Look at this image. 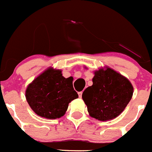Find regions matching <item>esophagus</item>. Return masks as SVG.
I'll list each match as a JSON object with an SVG mask.
<instances>
[{
	"instance_id": "obj_1",
	"label": "esophagus",
	"mask_w": 152,
	"mask_h": 152,
	"mask_svg": "<svg viewBox=\"0 0 152 152\" xmlns=\"http://www.w3.org/2000/svg\"><path fill=\"white\" fill-rule=\"evenodd\" d=\"M82 94H83V91H80V92H78V95H79V97H82Z\"/></svg>"
}]
</instances>
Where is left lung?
Instances as JSON below:
<instances>
[{
  "label": "left lung",
  "mask_w": 152,
  "mask_h": 152,
  "mask_svg": "<svg viewBox=\"0 0 152 152\" xmlns=\"http://www.w3.org/2000/svg\"><path fill=\"white\" fill-rule=\"evenodd\" d=\"M93 85L83 92L82 98L90 116L101 121L118 117L133 94L129 80L110 68L94 72Z\"/></svg>",
  "instance_id": "left-lung-1"
}]
</instances>
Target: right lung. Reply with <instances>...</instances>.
<instances>
[{"mask_svg": "<svg viewBox=\"0 0 152 152\" xmlns=\"http://www.w3.org/2000/svg\"><path fill=\"white\" fill-rule=\"evenodd\" d=\"M72 78H65L61 70L45 71L28 85L26 97L30 107L37 115L56 119L64 115L69 103L77 98Z\"/></svg>", "mask_w": 152, "mask_h": 152, "instance_id": "1", "label": "right lung"}]
</instances>
